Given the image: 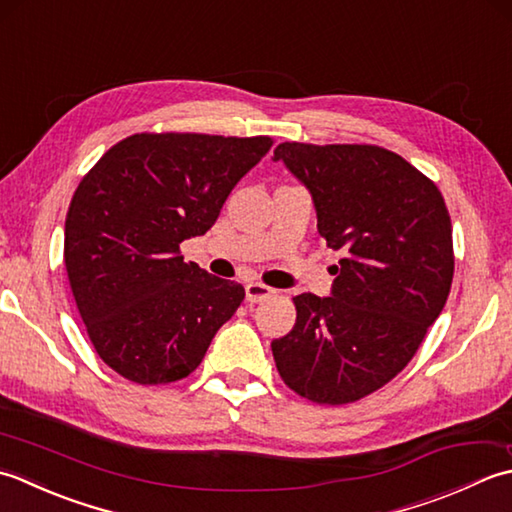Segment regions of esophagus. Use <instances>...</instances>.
<instances>
[{"mask_svg":"<svg viewBox=\"0 0 512 512\" xmlns=\"http://www.w3.org/2000/svg\"><path fill=\"white\" fill-rule=\"evenodd\" d=\"M276 294V289L267 287L265 283H256V280H252V283L245 285V298L249 302H263L267 298H271Z\"/></svg>","mask_w":512,"mask_h":512,"instance_id":"34e87169","label":"esophagus"}]
</instances>
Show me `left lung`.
Here are the masks:
<instances>
[{"label":"left lung","instance_id":"8db88e82","mask_svg":"<svg viewBox=\"0 0 512 512\" xmlns=\"http://www.w3.org/2000/svg\"><path fill=\"white\" fill-rule=\"evenodd\" d=\"M274 161L307 187L318 232L344 258L331 296L294 298L296 325L271 342L291 391L349 404L415 356L453 283V229L437 185L378 145L287 141Z\"/></svg>","mask_w":512,"mask_h":512}]
</instances>
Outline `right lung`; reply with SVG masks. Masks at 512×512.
<instances>
[{"mask_svg": "<svg viewBox=\"0 0 512 512\" xmlns=\"http://www.w3.org/2000/svg\"><path fill=\"white\" fill-rule=\"evenodd\" d=\"M271 137L141 132L101 156L72 196L64 263L99 358L137 384L183 380L236 314L243 285L185 263Z\"/></svg>", "mask_w": 512, "mask_h": 512, "instance_id": "right-lung-1", "label": "right lung"}]
</instances>
